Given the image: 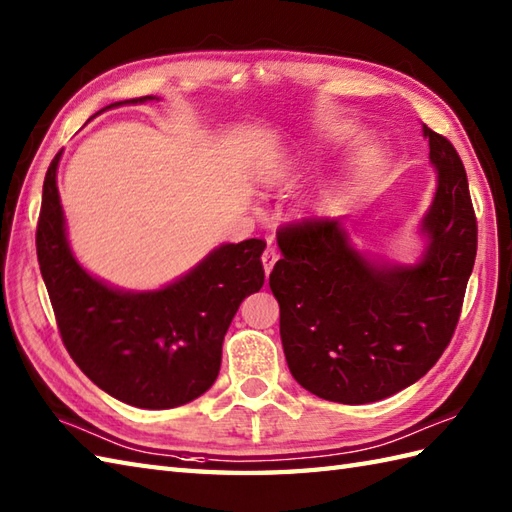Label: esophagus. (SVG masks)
<instances>
[{
  "instance_id": "esophagus-1",
  "label": "esophagus",
  "mask_w": 512,
  "mask_h": 512,
  "mask_svg": "<svg viewBox=\"0 0 512 512\" xmlns=\"http://www.w3.org/2000/svg\"><path fill=\"white\" fill-rule=\"evenodd\" d=\"M277 259H279V255H277L275 248H266L264 255H261V261H264V272H266V277H268L270 272H272V266H275V261H277Z\"/></svg>"
}]
</instances>
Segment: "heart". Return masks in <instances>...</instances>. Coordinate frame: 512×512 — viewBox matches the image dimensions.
<instances>
[{
	"label": "heart",
	"instance_id": "1",
	"mask_svg": "<svg viewBox=\"0 0 512 512\" xmlns=\"http://www.w3.org/2000/svg\"><path fill=\"white\" fill-rule=\"evenodd\" d=\"M316 159V148L314 146H290L272 152L270 157L259 163L257 178L261 185L266 187H283L292 185L294 181L312 168Z\"/></svg>",
	"mask_w": 512,
	"mask_h": 512
}]
</instances>
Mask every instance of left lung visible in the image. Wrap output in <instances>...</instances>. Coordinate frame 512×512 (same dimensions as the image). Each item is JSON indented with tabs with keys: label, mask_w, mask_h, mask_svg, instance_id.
I'll return each mask as SVG.
<instances>
[{
	"label": "left lung",
	"mask_w": 512,
	"mask_h": 512,
	"mask_svg": "<svg viewBox=\"0 0 512 512\" xmlns=\"http://www.w3.org/2000/svg\"><path fill=\"white\" fill-rule=\"evenodd\" d=\"M436 192L421 218L414 264L355 248L344 220L279 231L270 272L292 377L312 395L349 403L386 399L421 379L458 325L478 251L467 172L456 148L423 124Z\"/></svg>",
	"instance_id": "obj_1"
}]
</instances>
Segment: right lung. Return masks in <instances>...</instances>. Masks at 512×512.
I'll list each match as a JSON object with an SVG mask.
<instances>
[{
  "label": "right lung",
  "mask_w": 512,
  "mask_h": 512,
  "mask_svg": "<svg viewBox=\"0 0 512 512\" xmlns=\"http://www.w3.org/2000/svg\"><path fill=\"white\" fill-rule=\"evenodd\" d=\"M159 100L154 95L113 102ZM61 152L47 168L37 257L58 331L80 371L128 406L176 408L207 392L220 373L222 342L237 307L264 285L266 242L220 244L159 290H122L93 277L71 253L56 187Z\"/></svg>",
  "instance_id": "add662e5"
}]
</instances>
